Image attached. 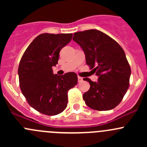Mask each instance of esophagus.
<instances>
[{"label": "esophagus", "mask_w": 147, "mask_h": 147, "mask_svg": "<svg viewBox=\"0 0 147 147\" xmlns=\"http://www.w3.org/2000/svg\"><path fill=\"white\" fill-rule=\"evenodd\" d=\"M83 80V78H81V77L78 76V82H81Z\"/></svg>", "instance_id": "obj_1"}]
</instances>
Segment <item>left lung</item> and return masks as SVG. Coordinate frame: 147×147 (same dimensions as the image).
<instances>
[{
  "label": "left lung",
  "mask_w": 147,
  "mask_h": 147,
  "mask_svg": "<svg viewBox=\"0 0 147 147\" xmlns=\"http://www.w3.org/2000/svg\"><path fill=\"white\" fill-rule=\"evenodd\" d=\"M72 39L82 47L86 63L98 76L97 82L83 79L90 84V90L83 94L85 104L98 111L114 109L129 86L131 68L124 50L115 40L97 30L77 32Z\"/></svg>",
  "instance_id": "left-lung-1"
}]
</instances>
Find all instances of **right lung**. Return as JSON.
Instances as JSON below:
<instances>
[{
	"instance_id": "add662e5",
	"label": "right lung",
	"mask_w": 147,
	"mask_h": 147,
	"mask_svg": "<svg viewBox=\"0 0 147 147\" xmlns=\"http://www.w3.org/2000/svg\"><path fill=\"white\" fill-rule=\"evenodd\" d=\"M72 33H42L32 40L22 56L18 67L22 93L32 108L53 116L65 110L67 92L78 83V75L67 72L53 74L59 53L72 40Z\"/></svg>"
}]
</instances>
